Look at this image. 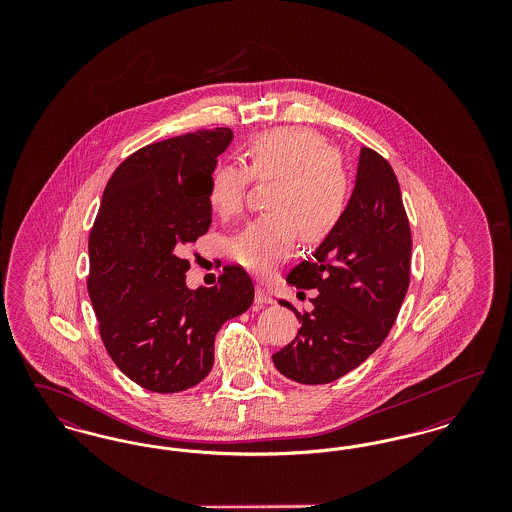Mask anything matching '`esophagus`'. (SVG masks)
I'll return each instance as SVG.
<instances>
[{
    "label": "esophagus",
    "instance_id": "obj_1",
    "mask_svg": "<svg viewBox=\"0 0 512 512\" xmlns=\"http://www.w3.org/2000/svg\"><path fill=\"white\" fill-rule=\"evenodd\" d=\"M255 303H259V305H268V303H272V295H270L268 290H265V288L257 286V290H255Z\"/></svg>",
    "mask_w": 512,
    "mask_h": 512
}]
</instances>
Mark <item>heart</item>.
I'll return each mask as SVG.
<instances>
[{
    "label": "heart",
    "instance_id": "heart-1",
    "mask_svg": "<svg viewBox=\"0 0 512 512\" xmlns=\"http://www.w3.org/2000/svg\"><path fill=\"white\" fill-rule=\"evenodd\" d=\"M249 169L224 163L211 176L209 203L220 217L242 211L253 178L274 180L267 213L232 236L230 257L253 272H268L290 257L297 230L305 242L326 238L343 219L351 178L340 155L309 128H276L249 147Z\"/></svg>",
    "mask_w": 512,
    "mask_h": 512
}]
</instances>
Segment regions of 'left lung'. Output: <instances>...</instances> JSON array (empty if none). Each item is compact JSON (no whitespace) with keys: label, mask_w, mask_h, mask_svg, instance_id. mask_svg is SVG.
Listing matches in <instances>:
<instances>
[{"label":"left lung","mask_w":512,"mask_h":512,"mask_svg":"<svg viewBox=\"0 0 512 512\" xmlns=\"http://www.w3.org/2000/svg\"><path fill=\"white\" fill-rule=\"evenodd\" d=\"M411 226L390 163L361 147L355 190L340 224L313 259L288 274L295 288L317 290L313 311L292 309L301 328L272 355L299 384H330L365 363L384 343L411 280Z\"/></svg>","instance_id":"1"}]
</instances>
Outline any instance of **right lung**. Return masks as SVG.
Here are the masks:
<instances>
[{"label":"right lung","instance_id":"right-lung-1","mask_svg":"<svg viewBox=\"0 0 512 512\" xmlns=\"http://www.w3.org/2000/svg\"><path fill=\"white\" fill-rule=\"evenodd\" d=\"M230 128L197 130L126 157L109 178L88 251L99 336L132 382L155 393L199 384L215 363L220 326L253 303L244 268L190 290L180 253L211 226L209 186Z\"/></svg>","mask_w":512,"mask_h":512}]
</instances>
